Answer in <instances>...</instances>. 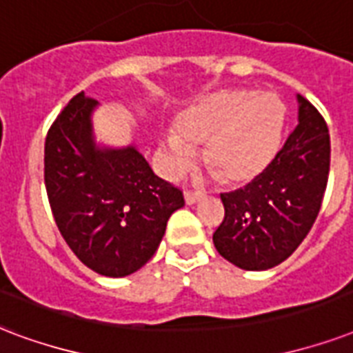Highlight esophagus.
<instances>
[{
  "instance_id": "34e87169",
  "label": "esophagus",
  "mask_w": 353,
  "mask_h": 353,
  "mask_svg": "<svg viewBox=\"0 0 353 353\" xmlns=\"http://www.w3.org/2000/svg\"><path fill=\"white\" fill-rule=\"evenodd\" d=\"M201 196H203L201 190H187V192H185V200H187V203H196Z\"/></svg>"
}]
</instances>
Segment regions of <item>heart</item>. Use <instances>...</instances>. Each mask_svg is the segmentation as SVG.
Returning <instances> with one entry per match:
<instances>
[{"mask_svg":"<svg viewBox=\"0 0 353 353\" xmlns=\"http://www.w3.org/2000/svg\"><path fill=\"white\" fill-rule=\"evenodd\" d=\"M285 107L268 92L222 90L201 99L177 118V134L161 141L170 170H183L194 148L225 185L254 179L265 170L279 148Z\"/></svg>","mask_w":353,"mask_h":353,"instance_id":"heart-1","label":"heart"}]
</instances>
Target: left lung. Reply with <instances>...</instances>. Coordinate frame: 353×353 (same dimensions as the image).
I'll return each mask as SVG.
<instances>
[{
    "mask_svg": "<svg viewBox=\"0 0 353 353\" xmlns=\"http://www.w3.org/2000/svg\"><path fill=\"white\" fill-rule=\"evenodd\" d=\"M296 125L270 165L233 192H222L224 220L212 233L219 254L244 270L279 265L313 228L330 174V131L309 99L298 96Z\"/></svg>",
    "mask_w": 353,
    "mask_h": 353,
    "instance_id": "obj_1",
    "label": "left lung"
}]
</instances>
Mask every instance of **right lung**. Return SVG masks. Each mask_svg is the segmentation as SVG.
Returning <instances> with one entry per match:
<instances>
[{"label": "right lung", "mask_w": 353, "mask_h": 353, "mask_svg": "<svg viewBox=\"0 0 353 353\" xmlns=\"http://www.w3.org/2000/svg\"><path fill=\"white\" fill-rule=\"evenodd\" d=\"M96 99L75 94L51 123L44 183L61 235L90 270L123 278L152 259L183 190L153 174L133 146L98 150L90 112Z\"/></svg>", "instance_id": "add662e5"}]
</instances>
